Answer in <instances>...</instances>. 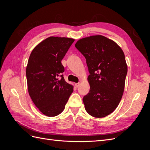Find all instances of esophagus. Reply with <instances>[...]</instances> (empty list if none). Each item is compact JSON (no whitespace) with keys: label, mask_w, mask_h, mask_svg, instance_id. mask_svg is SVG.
Here are the masks:
<instances>
[{"label":"esophagus","mask_w":150,"mask_h":150,"mask_svg":"<svg viewBox=\"0 0 150 150\" xmlns=\"http://www.w3.org/2000/svg\"><path fill=\"white\" fill-rule=\"evenodd\" d=\"M75 86H76V88H78L79 86H80V83H76V84H75Z\"/></svg>","instance_id":"34e87169"}]
</instances>
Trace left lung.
Listing matches in <instances>:
<instances>
[{
    "mask_svg": "<svg viewBox=\"0 0 150 150\" xmlns=\"http://www.w3.org/2000/svg\"><path fill=\"white\" fill-rule=\"evenodd\" d=\"M75 47L85 57L89 72L85 110L93 117H105L116 110L123 94L128 72L125 54L115 41L101 35L81 39Z\"/></svg>",
    "mask_w": 150,
    "mask_h": 150,
    "instance_id": "8db88e82",
    "label": "left lung"
}]
</instances>
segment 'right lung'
Segmentation results:
<instances>
[{"label":"right lung","mask_w":150,"mask_h":150,"mask_svg":"<svg viewBox=\"0 0 150 150\" xmlns=\"http://www.w3.org/2000/svg\"><path fill=\"white\" fill-rule=\"evenodd\" d=\"M74 41L72 38L51 36L38 44L29 56L26 67L29 96L47 116L61 114L73 92V86L61 75L64 67L61 61Z\"/></svg>","instance_id":"obj_1"}]
</instances>
